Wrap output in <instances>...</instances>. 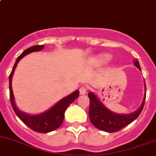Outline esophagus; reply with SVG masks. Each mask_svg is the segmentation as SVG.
I'll return each instance as SVG.
<instances>
[{
	"mask_svg": "<svg viewBox=\"0 0 156 156\" xmlns=\"http://www.w3.org/2000/svg\"><path fill=\"white\" fill-rule=\"evenodd\" d=\"M79 91L81 94H85L87 91V87L85 86H81L79 89Z\"/></svg>",
	"mask_w": 156,
	"mask_h": 156,
	"instance_id": "1",
	"label": "esophagus"
}]
</instances>
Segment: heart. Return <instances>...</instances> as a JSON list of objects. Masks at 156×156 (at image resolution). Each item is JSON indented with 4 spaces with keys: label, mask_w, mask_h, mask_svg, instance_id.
I'll list each match as a JSON object with an SVG mask.
<instances>
[{
    "label": "heart",
    "mask_w": 156,
    "mask_h": 156,
    "mask_svg": "<svg viewBox=\"0 0 156 156\" xmlns=\"http://www.w3.org/2000/svg\"><path fill=\"white\" fill-rule=\"evenodd\" d=\"M110 55L104 54V55H101L97 58V62L100 63V64H103V63H106L107 62L109 61L110 59Z\"/></svg>",
    "instance_id": "obj_1"
}]
</instances>
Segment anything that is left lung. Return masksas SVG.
<instances>
[{
  "label": "left lung",
  "mask_w": 156,
  "mask_h": 156,
  "mask_svg": "<svg viewBox=\"0 0 156 156\" xmlns=\"http://www.w3.org/2000/svg\"><path fill=\"white\" fill-rule=\"evenodd\" d=\"M134 65L141 70L138 60L134 59ZM145 87L146 90V84ZM88 97L90 98L89 118L90 122L95 127L107 133L117 132L134 121L141 113L146 101L145 94L143 103L138 110L129 114L122 115L109 110L93 93H89Z\"/></svg>",
  "instance_id": "8db88e82"
}]
</instances>
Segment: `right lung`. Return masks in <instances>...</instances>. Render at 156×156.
Here are the masks:
<instances>
[{
  "label": "right lung",
  "instance_id": "obj_1",
  "mask_svg": "<svg viewBox=\"0 0 156 156\" xmlns=\"http://www.w3.org/2000/svg\"><path fill=\"white\" fill-rule=\"evenodd\" d=\"M43 47H44V45L31 46V47L24 50L22 52V54L20 56H18L16 62L13 66V69H12L10 75H9V89H10V100L12 107H13L16 116L21 120V121L24 124L27 125L29 128L33 129V131H36L37 133H47L58 129L61 126L63 120H64L65 111L67 109V107L72 103H73L76 98H78V97L79 96V91L75 90V92L69 94V96L58 101L50 110L45 112V113H41V114L31 116V115L27 114V113L20 111L16 108L14 103V98H13V90H12L11 86L12 76H13L15 68L23 57L32 52H39V51L42 50Z\"/></svg>",
  "mask_w": 156,
  "mask_h": 156
}]
</instances>
